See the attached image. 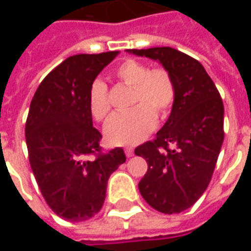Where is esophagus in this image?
I'll use <instances>...</instances> for the list:
<instances>
[{
    "label": "esophagus",
    "mask_w": 251,
    "mask_h": 251,
    "mask_svg": "<svg viewBox=\"0 0 251 251\" xmlns=\"http://www.w3.org/2000/svg\"><path fill=\"white\" fill-rule=\"evenodd\" d=\"M125 154H126V157H131V156H134V151H133L131 148H126Z\"/></svg>",
    "instance_id": "1"
}]
</instances>
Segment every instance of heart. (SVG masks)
Listing matches in <instances>:
<instances>
[{
  "label": "heart",
  "mask_w": 251,
  "mask_h": 251,
  "mask_svg": "<svg viewBox=\"0 0 251 251\" xmlns=\"http://www.w3.org/2000/svg\"><path fill=\"white\" fill-rule=\"evenodd\" d=\"M115 77L131 87L130 104L125 113L111 115L103 133L106 141L115 147H131L144 141L158 120L167 118L176 98V87L171 74L164 68H152L144 63L127 59L115 68ZM88 110L94 120L103 121L110 111L107 87L95 80L88 91Z\"/></svg>",
  "instance_id": "b5f03b06"
}]
</instances>
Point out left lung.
<instances>
[{"mask_svg": "<svg viewBox=\"0 0 251 251\" xmlns=\"http://www.w3.org/2000/svg\"><path fill=\"white\" fill-rule=\"evenodd\" d=\"M156 60L171 74L176 98L154 141L136 148L148 171L138 189L148 204L179 214L196 203L210 183L223 144V102L212 79L194 57L171 47L127 50Z\"/></svg>", "mask_w": 251, "mask_h": 251, "instance_id": "1", "label": "left lung"}]
</instances>
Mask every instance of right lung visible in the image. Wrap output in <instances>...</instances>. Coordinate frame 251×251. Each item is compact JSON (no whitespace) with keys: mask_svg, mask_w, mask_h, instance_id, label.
I'll use <instances>...</instances> for the list:
<instances>
[{"mask_svg":"<svg viewBox=\"0 0 251 251\" xmlns=\"http://www.w3.org/2000/svg\"><path fill=\"white\" fill-rule=\"evenodd\" d=\"M120 52L75 55L52 70L36 90L25 125L30 168L51 210L83 222L98 214L110 175L126 161L122 148L100 153L88 91ZM88 154L97 158L87 160Z\"/></svg>","mask_w":251,"mask_h":251,"instance_id":"right-lung-1","label":"right lung"}]
</instances>
